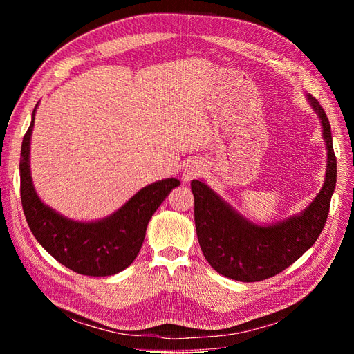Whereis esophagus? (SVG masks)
Listing matches in <instances>:
<instances>
[{
  "mask_svg": "<svg viewBox=\"0 0 354 354\" xmlns=\"http://www.w3.org/2000/svg\"><path fill=\"white\" fill-rule=\"evenodd\" d=\"M201 171H202V167L199 162H189L183 171V180L186 183H189V181L196 178L201 174Z\"/></svg>",
  "mask_w": 354,
  "mask_h": 354,
  "instance_id": "34e87169",
  "label": "esophagus"
}]
</instances>
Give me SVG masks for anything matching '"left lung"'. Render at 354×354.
<instances>
[{
    "label": "left lung",
    "instance_id": "1",
    "mask_svg": "<svg viewBox=\"0 0 354 354\" xmlns=\"http://www.w3.org/2000/svg\"><path fill=\"white\" fill-rule=\"evenodd\" d=\"M306 99L322 128L326 173L322 189L303 211L279 221L259 224L243 217L203 180H194L190 185L203 257L214 270L233 281L259 282L281 273L312 248L326 223L337 183V159L325 111L310 94Z\"/></svg>",
    "mask_w": 354,
    "mask_h": 354
}]
</instances>
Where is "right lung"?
I'll list each match as a JSON object with an SVG mask.
<instances>
[{
  "instance_id": "add662e5",
  "label": "right lung",
  "mask_w": 354,
  "mask_h": 354,
  "mask_svg": "<svg viewBox=\"0 0 354 354\" xmlns=\"http://www.w3.org/2000/svg\"><path fill=\"white\" fill-rule=\"evenodd\" d=\"M38 104L20 151V198L28 226L53 259L85 276H112L125 270L140 251L155 211L180 186L177 178L158 180L128 199L111 216L80 221L65 217L42 201L30 174V138Z\"/></svg>"
}]
</instances>
